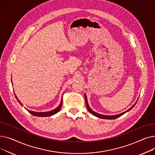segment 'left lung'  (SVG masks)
Wrapping results in <instances>:
<instances>
[{
	"label": "left lung",
	"instance_id": "obj_1",
	"mask_svg": "<svg viewBox=\"0 0 155 155\" xmlns=\"http://www.w3.org/2000/svg\"><path fill=\"white\" fill-rule=\"evenodd\" d=\"M85 103H86V105H87V109H88V110L89 111V112L90 113H91L92 115H94V116H96V117H99V118H101V119H116V118H117V117H120V116H121L122 115H123L124 114H125L126 112H128L129 110H131L134 105H136V102H137V101H136V102L133 105V106L130 108V109H129L127 110H126V112H123V113H121V114H117V115H114V116H106V115H103V114H99V113H97V112H94V110H92L91 108H90V107L88 106V102H87V96H86V95L85 94Z\"/></svg>",
	"mask_w": 155,
	"mask_h": 155
}]
</instances>
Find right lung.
Masks as SVG:
<instances>
[{"instance_id": "obj_1", "label": "right lung", "mask_w": 155, "mask_h": 155, "mask_svg": "<svg viewBox=\"0 0 155 155\" xmlns=\"http://www.w3.org/2000/svg\"><path fill=\"white\" fill-rule=\"evenodd\" d=\"M15 98L16 99H17V101H18V102L22 105V106H23L22 104L20 102V101L18 99L17 96L15 95ZM62 102H63V101H62V99H61V102H60V104L59 105V106L54 109V110H51V111H48V112H35V111H31V110H29L27 109H26L30 114H31L32 115H33L35 116H38V117H48V116H53L54 114H56L58 112L60 111V109L61 108V106H62Z\"/></svg>"}]
</instances>
